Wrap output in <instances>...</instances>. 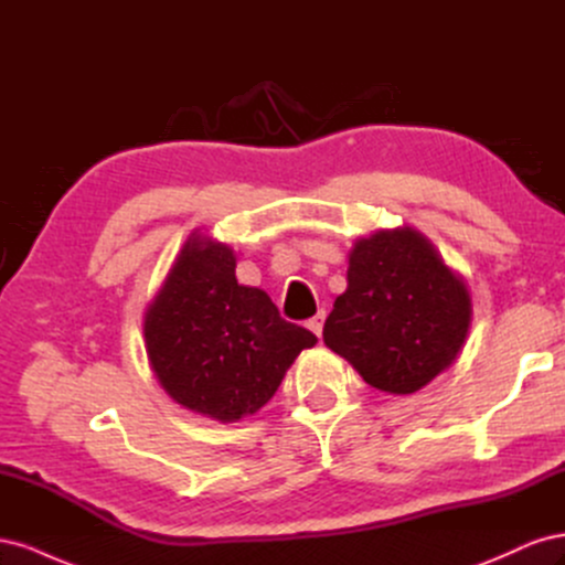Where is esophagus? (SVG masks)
Instances as JSON below:
<instances>
[{"label": "esophagus", "mask_w": 565, "mask_h": 565, "mask_svg": "<svg viewBox=\"0 0 565 565\" xmlns=\"http://www.w3.org/2000/svg\"><path fill=\"white\" fill-rule=\"evenodd\" d=\"M306 324H309V330H311L316 337H320V334H322V324H324V311H318Z\"/></svg>", "instance_id": "esophagus-1"}]
</instances>
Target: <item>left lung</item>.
Segmentation results:
<instances>
[{
  "label": "left lung",
  "mask_w": 565,
  "mask_h": 565,
  "mask_svg": "<svg viewBox=\"0 0 565 565\" xmlns=\"http://www.w3.org/2000/svg\"><path fill=\"white\" fill-rule=\"evenodd\" d=\"M347 282L322 339L370 386L405 396L457 361L471 297L429 237L409 226L361 237L349 252Z\"/></svg>",
  "instance_id": "1"
}]
</instances>
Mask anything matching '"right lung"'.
<instances>
[{
  "instance_id": "add662e5",
  "label": "right lung",
  "mask_w": 565,
  "mask_h": 565,
  "mask_svg": "<svg viewBox=\"0 0 565 565\" xmlns=\"http://www.w3.org/2000/svg\"><path fill=\"white\" fill-rule=\"evenodd\" d=\"M148 363L167 396L237 422L278 391L316 334L280 318L259 287L235 278V252L193 231L143 313Z\"/></svg>"
}]
</instances>
